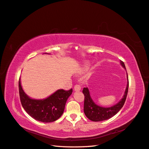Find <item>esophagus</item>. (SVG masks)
Wrapping results in <instances>:
<instances>
[{
  "label": "esophagus",
  "mask_w": 149,
  "mask_h": 149,
  "mask_svg": "<svg viewBox=\"0 0 149 149\" xmlns=\"http://www.w3.org/2000/svg\"><path fill=\"white\" fill-rule=\"evenodd\" d=\"M80 89H81V87H80L79 85H75L74 88V91H80Z\"/></svg>",
  "instance_id": "34e87169"
}]
</instances>
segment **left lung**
<instances>
[{
  "mask_svg": "<svg viewBox=\"0 0 149 149\" xmlns=\"http://www.w3.org/2000/svg\"><path fill=\"white\" fill-rule=\"evenodd\" d=\"M121 65L125 69V66L124 62L120 61ZM127 85L126 87L124 95L123 96L122 99L118 102L110 107H103L97 105L95 104L94 102L92 99L90 95L88 88L87 87H84L83 88L82 92L84 95V111L86 117L93 122H100L107 120L109 118L112 117L115 115L122 108L123 105H124L125 102L127 93H128L129 89V79L128 75L127 74Z\"/></svg>",
  "mask_w": 149,
  "mask_h": 149,
  "instance_id": "1",
  "label": "left lung"
}]
</instances>
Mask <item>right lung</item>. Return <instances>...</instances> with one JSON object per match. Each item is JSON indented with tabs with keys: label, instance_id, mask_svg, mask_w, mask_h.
Returning a JSON list of instances; mask_svg holds the SVG:
<instances>
[{
	"label": "right lung",
	"instance_id": "add662e5",
	"mask_svg": "<svg viewBox=\"0 0 149 149\" xmlns=\"http://www.w3.org/2000/svg\"><path fill=\"white\" fill-rule=\"evenodd\" d=\"M19 90L21 104L25 111L34 119L45 123L54 122L61 117L66 102L72 93V88L69 91L59 89L45 99H31L23 91L20 79Z\"/></svg>",
	"mask_w": 149,
	"mask_h": 149
}]
</instances>
